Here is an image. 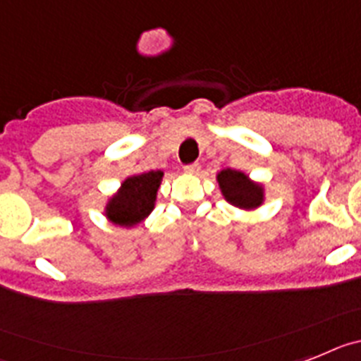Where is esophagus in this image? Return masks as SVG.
Returning <instances> with one entry per match:
<instances>
[{"mask_svg": "<svg viewBox=\"0 0 361 361\" xmlns=\"http://www.w3.org/2000/svg\"><path fill=\"white\" fill-rule=\"evenodd\" d=\"M200 163H190V165H185V172L187 174H198L200 172Z\"/></svg>", "mask_w": 361, "mask_h": 361, "instance_id": "34e87169", "label": "esophagus"}]
</instances>
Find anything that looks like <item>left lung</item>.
<instances>
[{
  "label": "left lung",
  "instance_id": "left-lung-1",
  "mask_svg": "<svg viewBox=\"0 0 361 361\" xmlns=\"http://www.w3.org/2000/svg\"><path fill=\"white\" fill-rule=\"evenodd\" d=\"M216 180H218L224 198L231 205L245 209V211H252V209L262 205L263 200H265L262 185L255 183L245 172L234 171V169H224V171L218 172Z\"/></svg>",
  "mask_w": 361,
  "mask_h": 361
}]
</instances>
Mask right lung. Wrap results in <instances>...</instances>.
<instances>
[{"instance_id": "1", "label": "right lung", "mask_w": 361, "mask_h": 361, "mask_svg": "<svg viewBox=\"0 0 361 361\" xmlns=\"http://www.w3.org/2000/svg\"><path fill=\"white\" fill-rule=\"evenodd\" d=\"M161 178V171H149L128 176L118 192L106 202L105 216L109 221L127 228L142 224L154 209Z\"/></svg>"}]
</instances>
